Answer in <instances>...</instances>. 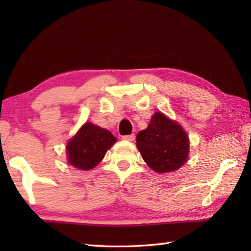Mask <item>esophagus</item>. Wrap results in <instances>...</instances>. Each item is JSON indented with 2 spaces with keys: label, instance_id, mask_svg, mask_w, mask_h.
Returning <instances> with one entry per match:
<instances>
[{
  "label": "esophagus",
  "instance_id": "34e87169",
  "mask_svg": "<svg viewBox=\"0 0 251 251\" xmlns=\"http://www.w3.org/2000/svg\"><path fill=\"white\" fill-rule=\"evenodd\" d=\"M136 136L135 135H127V136H123V139L124 140H128V141H134Z\"/></svg>",
  "mask_w": 251,
  "mask_h": 251
}]
</instances>
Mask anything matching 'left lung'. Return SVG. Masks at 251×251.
Listing matches in <instances>:
<instances>
[{
  "instance_id": "1",
  "label": "left lung",
  "mask_w": 251,
  "mask_h": 251,
  "mask_svg": "<svg viewBox=\"0 0 251 251\" xmlns=\"http://www.w3.org/2000/svg\"><path fill=\"white\" fill-rule=\"evenodd\" d=\"M137 148L150 168L163 174L183 166L190 147L188 135L181 125L156 112L147 128L137 134Z\"/></svg>"
}]
</instances>
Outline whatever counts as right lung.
<instances>
[{
  "instance_id": "add662e5",
  "label": "right lung",
  "mask_w": 251,
  "mask_h": 251,
  "mask_svg": "<svg viewBox=\"0 0 251 251\" xmlns=\"http://www.w3.org/2000/svg\"><path fill=\"white\" fill-rule=\"evenodd\" d=\"M116 138L109 130L85 123L67 145L68 163L73 167L89 170L102 161Z\"/></svg>"
}]
</instances>
